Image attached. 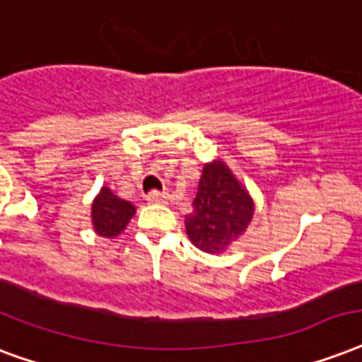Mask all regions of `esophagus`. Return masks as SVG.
Masks as SVG:
<instances>
[{
  "mask_svg": "<svg viewBox=\"0 0 362 362\" xmlns=\"http://www.w3.org/2000/svg\"><path fill=\"white\" fill-rule=\"evenodd\" d=\"M146 201H148V203H151V205H165V203H167V195L153 189V192H150L148 195H146Z\"/></svg>",
  "mask_w": 362,
  "mask_h": 362,
  "instance_id": "obj_1",
  "label": "esophagus"
}]
</instances>
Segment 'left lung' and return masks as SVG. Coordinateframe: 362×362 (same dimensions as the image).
<instances>
[{"mask_svg": "<svg viewBox=\"0 0 362 362\" xmlns=\"http://www.w3.org/2000/svg\"><path fill=\"white\" fill-rule=\"evenodd\" d=\"M255 201L224 161L203 167L193 211L186 216V231L195 247L220 255L247 231Z\"/></svg>", "mask_w": 362, "mask_h": 362, "instance_id": "8db88e82", "label": "left lung"}]
</instances>
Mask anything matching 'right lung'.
Segmentation results:
<instances>
[{
  "mask_svg": "<svg viewBox=\"0 0 362 362\" xmlns=\"http://www.w3.org/2000/svg\"><path fill=\"white\" fill-rule=\"evenodd\" d=\"M90 218H93V228L100 237L112 239L117 237L121 231L125 230L127 224L131 222L134 216V205L129 201L121 199L110 187H102L100 193L96 195L93 201V209H90Z\"/></svg>",
  "mask_w": 362,
  "mask_h": 362,
  "instance_id": "add662e5",
  "label": "right lung"
}]
</instances>
